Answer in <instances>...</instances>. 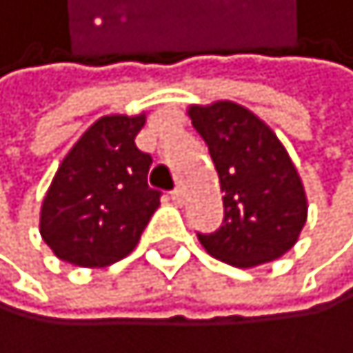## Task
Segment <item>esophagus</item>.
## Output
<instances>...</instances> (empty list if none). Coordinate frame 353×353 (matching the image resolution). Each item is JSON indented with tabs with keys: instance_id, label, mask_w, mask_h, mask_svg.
Returning <instances> with one entry per match:
<instances>
[{
	"instance_id": "34e87169",
	"label": "esophagus",
	"mask_w": 353,
	"mask_h": 353,
	"mask_svg": "<svg viewBox=\"0 0 353 353\" xmlns=\"http://www.w3.org/2000/svg\"><path fill=\"white\" fill-rule=\"evenodd\" d=\"M171 200L175 205H182L184 203V191L180 189V187H175L173 191H171Z\"/></svg>"
}]
</instances>
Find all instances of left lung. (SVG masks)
<instances>
[{"label": "left lung", "mask_w": 353, "mask_h": 353, "mask_svg": "<svg viewBox=\"0 0 353 353\" xmlns=\"http://www.w3.org/2000/svg\"><path fill=\"white\" fill-rule=\"evenodd\" d=\"M219 171L223 225L200 234L209 254L239 268L279 259L306 221V196L293 162L268 125L230 101L189 110Z\"/></svg>", "instance_id": "8db88e82"}]
</instances>
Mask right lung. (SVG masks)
Returning <instances> with one entry per match:
<instances>
[{
    "instance_id": "obj_1",
    "label": "right lung",
    "mask_w": 353,
    "mask_h": 353,
    "mask_svg": "<svg viewBox=\"0 0 353 353\" xmlns=\"http://www.w3.org/2000/svg\"><path fill=\"white\" fill-rule=\"evenodd\" d=\"M144 114L99 119L63 159L44 196L40 234L58 259L103 268L130 254L162 191L148 187L153 157L134 144Z\"/></svg>"
}]
</instances>
